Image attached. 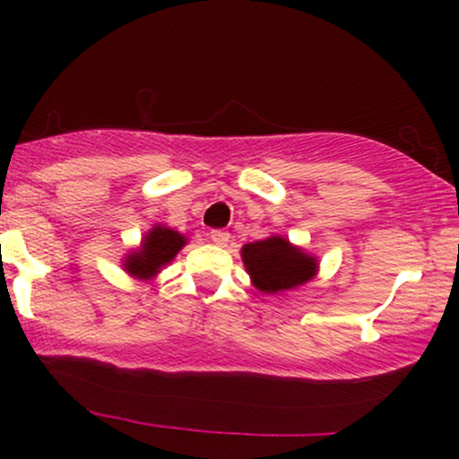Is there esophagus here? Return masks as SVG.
<instances>
[{"instance_id": "esophagus-1", "label": "esophagus", "mask_w": 459, "mask_h": 459, "mask_svg": "<svg viewBox=\"0 0 459 459\" xmlns=\"http://www.w3.org/2000/svg\"><path fill=\"white\" fill-rule=\"evenodd\" d=\"M209 239H212L215 246L224 247V246H229L230 233H226V230H212V233H209Z\"/></svg>"}]
</instances>
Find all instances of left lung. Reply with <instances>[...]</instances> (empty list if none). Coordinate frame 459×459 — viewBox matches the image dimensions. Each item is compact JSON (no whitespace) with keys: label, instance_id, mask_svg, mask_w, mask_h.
Masks as SVG:
<instances>
[{"label":"left lung","instance_id":"8db88e82","mask_svg":"<svg viewBox=\"0 0 459 459\" xmlns=\"http://www.w3.org/2000/svg\"><path fill=\"white\" fill-rule=\"evenodd\" d=\"M241 261L252 284L261 293H281L307 284L317 276V256L293 246L282 235H270L241 247Z\"/></svg>","mask_w":459,"mask_h":459}]
</instances>
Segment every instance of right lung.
<instances>
[{
  "mask_svg": "<svg viewBox=\"0 0 459 459\" xmlns=\"http://www.w3.org/2000/svg\"><path fill=\"white\" fill-rule=\"evenodd\" d=\"M187 237L170 226L155 224L142 237L140 246L129 250L123 259V270L138 281H152L168 263L175 261Z\"/></svg>",
  "mask_w": 459,
  "mask_h": 459,
  "instance_id": "1",
  "label": "right lung"
}]
</instances>
